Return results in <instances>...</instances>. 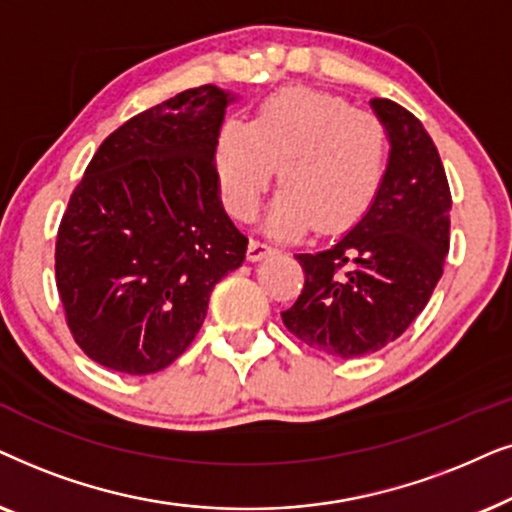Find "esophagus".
<instances>
[{
    "mask_svg": "<svg viewBox=\"0 0 512 512\" xmlns=\"http://www.w3.org/2000/svg\"><path fill=\"white\" fill-rule=\"evenodd\" d=\"M271 252H276V248H271L269 243H262V241H250L248 245V260L250 262H260L264 257L271 255Z\"/></svg>",
    "mask_w": 512,
    "mask_h": 512,
    "instance_id": "esophagus-1",
    "label": "esophagus"
}]
</instances>
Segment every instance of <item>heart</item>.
I'll use <instances>...</instances> for the list:
<instances>
[{"mask_svg": "<svg viewBox=\"0 0 512 512\" xmlns=\"http://www.w3.org/2000/svg\"><path fill=\"white\" fill-rule=\"evenodd\" d=\"M388 138L381 121L339 95L288 86L257 107L250 124L229 119L217 133L213 163L224 208L250 220L276 175L264 229L295 238L318 224L344 231L377 199Z\"/></svg>", "mask_w": 512, "mask_h": 512, "instance_id": "heart-1", "label": "heart"}]
</instances>
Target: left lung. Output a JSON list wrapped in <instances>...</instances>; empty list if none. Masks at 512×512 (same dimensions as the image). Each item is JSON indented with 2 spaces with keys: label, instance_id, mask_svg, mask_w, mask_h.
Wrapping results in <instances>:
<instances>
[{
  "label": "left lung",
  "instance_id": "obj_1",
  "mask_svg": "<svg viewBox=\"0 0 512 512\" xmlns=\"http://www.w3.org/2000/svg\"><path fill=\"white\" fill-rule=\"evenodd\" d=\"M388 138L386 175L370 210L320 252H299L304 290L283 311L292 335L335 358L367 356L424 311L449 252V194L438 147L391 100L370 102Z\"/></svg>",
  "mask_w": 512,
  "mask_h": 512
}]
</instances>
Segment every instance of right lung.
<instances>
[{
  "label": "right lung",
  "instance_id": "obj_1",
  "mask_svg": "<svg viewBox=\"0 0 512 512\" xmlns=\"http://www.w3.org/2000/svg\"><path fill=\"white\" fill-rule=\"evenodd\" d=\"M236 93L199 86L102 142L58 229L56 283L74 342L126 374H152L201 330L215 283L248 238L224 213L213 149Z\"/></svg>",
  "mask_w": 512,
  "mask_h": 512
}]
</instances>
